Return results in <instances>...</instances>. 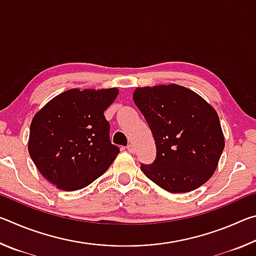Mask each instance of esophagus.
I'll return each instance as SVG.
<instances>
[{
    "label": "esophagus",
    "instance_id": "esophagus-1",
    "mask_svg": "<svg viewBox=\"0 0 256 256\" xmlns=\"http://www.w3.org/2000/svg\"><path fill=\"white\" fill-rule=\"evenodd\" d=\"M128 151L130 154H134V152H136V148H134L133 144H128Z\"/></svg>",
    "mask_w": 256,
    "mask_h": 256
}]
</instances>
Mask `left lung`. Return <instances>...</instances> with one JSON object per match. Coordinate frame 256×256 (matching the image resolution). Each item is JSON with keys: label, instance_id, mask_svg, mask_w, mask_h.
Instances as JSON below:
<instances>
[{"label": "left lung", "instance_id": "8db88e82", "mask_svg": "<svg viewBox=\"0 0 256 256\" xmlns=\"http://www.w3.org/2000/svg\"><path fill=\"white\" fill-rule=\"evenodd\" d=\"M133 102L152 133L157 156L142 164L164 190L186 193L210 180L224 148L218 114L200 94L175 84L140 86Z\"/></svg>", "mask_w": 256, "mask_h": 256}]
</instances>
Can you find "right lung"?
Returning <instances> with one entry per match:
<instances>
[{
  "label": "right lung",
  "instance_id": "add662e5",
  "mask_svg": "<svg viewBox=\"0 0 256 256\" xmlns=\"http://www.w3.org/2000/svg\"><path fill=\"white\" fill-rule=\"evenodd\" d=\"M118 94V88L70 89L34 114L29 154L40 174L58 188L70 192L86 188L120 154L110 140V123L104 116Z\"/></svg>",
  "mask_w": 256,
  "mask_h": 256
}]
</instances>
